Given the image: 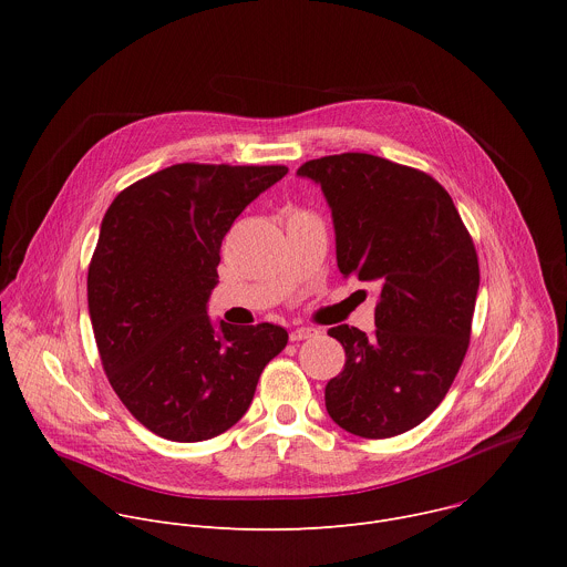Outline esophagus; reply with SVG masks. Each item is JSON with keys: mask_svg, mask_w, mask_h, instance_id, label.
Listing matches in <instances>:
<instances>
[{"mask_svg": "<svg viewBox=\"0 0 567 567\" xmlns=\"http://www.w3.org/2000/svg\"><path fill=\"white\" fill-rule=\"evenodd\" d=\"M316 334H318V330H313V328H296V330H291L289 339L291 341H305V339H311Z\"/></svg>", "mask_w": 567, "mask_h": 567, "instance_id": "esophagus-1", "label": "esophagus"}]
</instances>
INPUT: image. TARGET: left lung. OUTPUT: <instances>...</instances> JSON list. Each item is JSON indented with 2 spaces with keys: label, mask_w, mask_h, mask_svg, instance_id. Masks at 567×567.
I'll use <instances>...</instances> for the list:
<instances>
[{
  "label": "left lung",
  "mask_w": 567,
  "mask_h": 567,
  "mask_svg": "<svg viewBox=\"0 0 567 567\" xmlns=\"http://www.w3.org/2000/svg\"><path fill=\"white\" fill-rule=\"evenodd\" d=\"M296 175L326 195L343 278L379 287L374 334L328 330L346 350L326 385L328 413L359 437L406 433L440 406L466 354L480 287L473 239L451 195L415 168L346 152Z\"/></svg>",
  "instance_id": "obj_1"
}]
</instances>
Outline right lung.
I'll use <instances>...</instances> for the list:
<instances>
[{
    "label": "right lung",
    "mask_w": 567,
    "mask_h": 567,
    "mask_svg": "<svg viewBox=\"0 0 567 567\" xmlns=\"http://www.w3.org/2000/svg\"><path fill=\"white\" fill-rule=\"evenodd\" d=\"M285 175V166L177 164L118 193L103 217L87 276L99 354L125 409L158 437L228 431L287 346L280 326H215L208 316L224 235Z\"/></svg>",
    "instance_id": "obj_1"
}]
</instances>
